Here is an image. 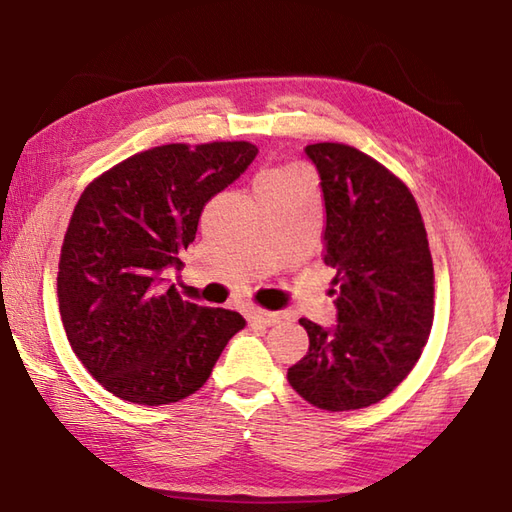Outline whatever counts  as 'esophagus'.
<instances>
[{
  "instance_id": "esophagus-1",
  "label": "esophagus",
  "mask_w": 512,
  "mask_h": 512,
  "mask_svg": "<svg viewBox=\"0 0 512 512\" xmlns=\"http://www.w3.org/2000/svg\"><path fill=\"white\" fill-rule=\"evenodd\" d=\"M248 321L259 328H270V325H277L281 321V314L277 312H266V310H248Z\"/></svg>"
}]
</instances>
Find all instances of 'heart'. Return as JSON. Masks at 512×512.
Segmentation results:
<instances>
[{"label":"heart","mask_w":512,"mask_h":512,"mask_svg":"<svg viewBox=\"0 0 512 512\" xmlns=\"http://www.w3.org/2000/svg\"><path fill=\"white\" fill-rule=\"evenodd\" d=\"M299 173L301 171H297V169H268L257 178V187H264V184H275V182H286V180L297 178Z\"/></svg>","instance_id":"heart-1"}]
</instances>
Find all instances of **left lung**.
<instances>
[{"mask_svg": "<svg viewBox=\"0 0 512 512\" xmlns=\"http://www.w3.org/2000/svg\"><path fill=\"white\" fill-rule=\"evenodd\" d=\"M325 202L323 262L336 270V323L299 319L308 354L288 383L325 411L363 409L418 363L433 323V262L411 191L363 151L308 145Z\"/></svg>", "mask_w": 512, "mask_h": 512, "instance_id": "1", "label": "left lung"}]
</instances>
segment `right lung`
Instances as JSON below:
<instances>
[{"mask_svg":"<svg viewBox=\"0 0 512 512\" xmlns=\"http://www.w3.org/2000/svg\"><path fill=\"white\" fill-rule=\"evenodd\" d=\"M250 143L162 145L123 160L83 191L63 239L57 295L74 354L134 405L195 394L242 314L184 301L162 273L198 231L204 204L257 156Z\"/></svg>","mask_w":512,"mask_h":512,"instance_id":"add662e5","label":"right lung"}]
</instances>
